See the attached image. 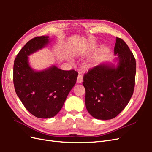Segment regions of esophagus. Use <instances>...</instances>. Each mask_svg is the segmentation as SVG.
Returning a JSON list of instances; mask_svg holds the SVG:
<instances>
[{"instance_id": "esophagus-1", "label": "esophagus", "mask_w": 152, "mask_h": 152, "mask_svg": "<svg viewBox=\"0 0 152 152\" xmlns=\"http://www.w3.org/2000/svg\"><path fill=\"white\" fill-rule=\"evenodd\" d=\"M82 81H83V76H82V75H78V77H77V82L78 84H80L82 82Z\"/></svg>"}]
</instances>
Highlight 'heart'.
<instances>
[{"label": "heart", "instance_id": "heart-1", "mask_svg": "<svg viewBox=\"0 0 152 152\" xmlns=\"http://www.w3.org/2000/svg\"><path fill=\"white\" fill-rule=\"evenodd\" d=\"M93 47H94V45L91 44L87 45V46L83 48V49H82L81 50H79V53H83L87 51V50H89V49H92ZM101 58H102V56H101L100 54H95L94 56L93 57V58H92L91 60L89 61V62L88 63L89 65V66H93V65H96V63H98L100 61Z\"/></svg>", "mask_w": 152, "mask_h": 152}]
</instances>
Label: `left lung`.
Listing matches in <instances>:
<instances>
[{"mask_svg": "<svg viewBox=\"0 0 152 152\" xmlns=\"http://www.w3.org/2000/svg\"><path fill=\"white\" fill-rule=\"evenodd\" d=\"M113 63L105 61L84 76L86 107L94 118L110 120L117 116L129 102L134 92L136 63L130 49L117 37Z\"/></svg>", "mask_w": 152, "mask_h": 152, "instance_id": "1", "label": "left lung"}]
</instances>
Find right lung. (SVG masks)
I'll use <instances>...</instances> for the list:
<instances>
[{
    "instance_id": "add662e5",
    "label": "right lung",
    "mask_w": 152,
    "mask_h": 152,
    "mask_svg": "<svg viewBox=\"0 0 152 152\" xmlns=\"http://www.w3.org/2000/svg\"><path fill=\"white\" fill-rule=\"evenodd\" d=\"M50 42L49 36L30 40L18 54L14 63L16 93L26 109L40 118H51L58 113L78 76L75 70H62L54 65L42 70L31 67L28 56L47 47Z\"/></svg>"
}]
</instances>
